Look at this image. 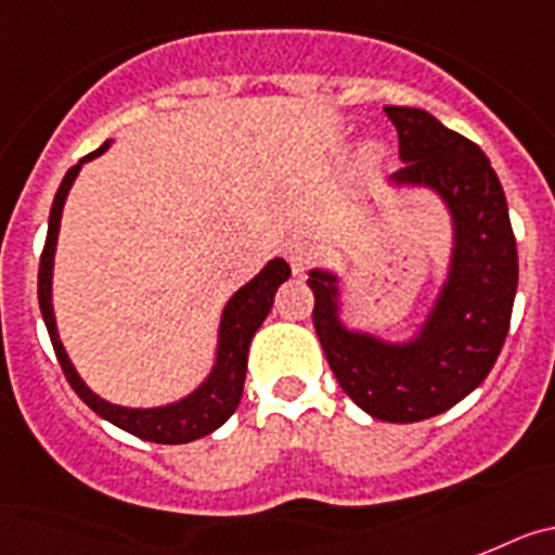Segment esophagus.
Instances as JSON below:
<instances>
[{
  "mask_svg": "<svg viewBox=\"0 0 555 555\" xmlns=\"http://www.w3.org/2000/svg\"><path fill=\"white\" fill-rule=\"evenodd\" d=\"M284 257H287V262H291L293 271L305 273L307 268H310V264L318 259V248L310 243V240L296 237L284 245Z\"/></svg>",
  "mask_w": 555,
  "mask_h": 555,
  "instance_id": "1",
  "label": "esophagus"
}]
</instances>
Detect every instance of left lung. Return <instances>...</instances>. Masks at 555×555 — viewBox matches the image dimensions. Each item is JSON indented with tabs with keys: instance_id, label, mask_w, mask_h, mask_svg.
Wrapping results in <instances>:
<instances>
[{
	"instance_id": "obj_1",
	"label": "left lung",
	"mask_w": 555,
	"mask_h": 555,
	"mask_svg": "<svg viewBox=\"0 0 555 555\" xmlns=\"http://www.w3.org/2000/svg\"><path fill=\"white\" fill-rule=\"evenodd\" d=\"M385 114L404 162L393 181L433 186L452 211L450 279L422 335L391 346L346 330L337 318L335 276L312 271V324L354 404L383 422L411 424L450 411L483 383L508 335L519 264L505 192L478 144L422 108L385 105Z\"/></svg>"
}]
</instances>
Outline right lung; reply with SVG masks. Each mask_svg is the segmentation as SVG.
<instances>
[{"instance_id": "obj_1", "label": "right lung", "mask_w": 555, "mask_h": 555, "mask_svg": "<svg viewBox=\"0 0 555 555\" xmlns=\"http://www.w3.org/2000/svg\"><path fill=\"white\" fill-rule=\"evenodd\" d=\"M108 147H98L94 153L83 156L69 172L64 176L61 186L55 192L50 211V229H47V243L41 250V264H38V305H41V315H44L47 332H50L52 349L55 358L64 369L66 379L75 388V393L89 404L91 411L103 416L105 422L117 424L119 430L131 433V436L153 441V444H186L195 438L209 436L211 430H218L220 424L237 411L240 399H243L245 385V369H248V346L254 332L262 326L273 307V296H276L279 284L291 276V264L284 259H271L264 264L257 276L250 279L245 287H240L223 310V321H220V344H218V363L211 369L209 379H206L195 393L167 408H151V411H133V408H119L98 393H91L86 383L77 377L75 365L66 358L64 344L57 340L55 315H52V257H55L57 229H61V211H64V201L69 195L72 181L77 178L83 162L100 156Z\"/></svg>"}]
</instances>
